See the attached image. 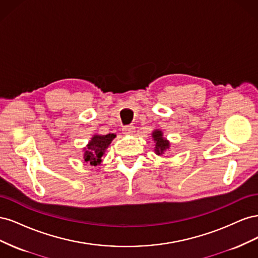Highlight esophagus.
<instances>
[{"mask_svg":"<svg viewBox=\"0 0 258 258\" xmlns=\"http://www.w3.org/2000/svg\"><path fill=\"white\" fill-rule=\"evenodd\" d=\"M136 128L135 126H132V124H130V126H124L122 128V134L123 135H132L135 132Z\"/></svg>","mask_w":258,"mask_h":258,"instance_id":"obj_1","label":"esophagus"}]
</instances>
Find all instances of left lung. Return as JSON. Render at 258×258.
I'll use <instances>...</instances> for the list:
<instances>
[{
  "label": "left lung",
  "instance_id": "1",
  "mask_svg": "<svg viewBox=\"0 0 258 258\" xmlns=\"http://www.w3.org/2000/svg\"><path fill=\"white\" fill-rule=\"evenodd\" d=\"M153 138L154 141L156 142V147H155V152L157 155L163 154L166 150L169 148V142L166 139L162 138V132L160 130H156L153 132Z\"/></svg>",
  "mask_w": 258,
  "mask_h": 258
}]
</instances>
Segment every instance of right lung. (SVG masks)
<instances>
[{
  "instance_id": "right-lung-1",
  "label": "right lung",
  "mask_w": 258,
  "mask_h": 258,
  "mask_svg": "<svg viewBox=\"0 0 258 258\" xmlns=\"http://www.w3.org/2000/svg\"><path fill=\"white\" fill-rule=\"evenodd\" d=\"M116 136L113 134H108L106 136H95L87 146V151H85L84 158L86 162H89L91 166H97L101 162L107 146L111 144L112 140Z\"/></svg>"
}]
</instances>
